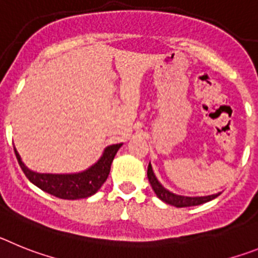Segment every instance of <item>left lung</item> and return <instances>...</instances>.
I'll use <instances>...</instances> for the list:
<instances>
[{
  "mask_svg": "<svg viewBox=\"0 0 258 258\" xmlns=\"http://www.w3.org/2000/svg\"><path fill=\"white\" fill-rule=\"evenodd\" d=\"M148 179H149V183H151L153 191L156 192L157 197L160 200L165 201L166 204H170V205H174L176 208H187V207H195V205H201L204 203H208V201L216 199L221 195L219 194L212 195V196H203V197H187V196H179V195L172 194V192L167 191L166 188L162 187L158 180H157L156 175H154L153 170H152L151 163L148 165Z\"/></svg>",
  "mask_w": 258,
  "mask_h": 258,
  "instance_id": "8db88e82",
  "label": "left lung"
}]
</instances>
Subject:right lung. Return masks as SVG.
<instances>
[{
	"instance_id": "add662e5",
	"label": "right lung",
	"mask_w": 258,
	"mask_h": 258,
	"mask_svg": "<svg viewBox=\"0 0 258 258\" xmlns=\"http://www.w3.org/2000/svg\"><path fill=\"white\" fill-rule=\"evenodd\" d=\"M122 144H114L105 149L104 154L93 166L78 174H39L24 166L17 149L15 156L30 182L44 192L64 200H78L95 195L101 188L110 172L111 162Z\"/></svg>"
}]
</instances>
